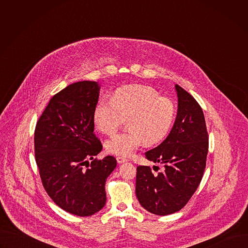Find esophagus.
<instances>
[{
	"label": "esophagus",
	"instance_id": "1",
	"mask_svg": "<svg viewBox=\"0 0 248 248\" xmlns=\"http://www.w3.org/2000/svg\"><path fill=\"white\" fill-rule=\"evenodd\" d=\"M128 160L126 158H124V157H117V162L119 164H122V163H124V162H127Z\"/></svg>",
	"mask_w": 248,
	"mask_h": 248
}]
</instances>
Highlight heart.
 Wrapping results in <instances>:
<instances>
[{
  "label": "heart",
  "instance_id": "heart-1",
  "mask_svg": "<svg viewBox=\"0 0 248 248\" xmlns=\"http://www.w3.org/2000/svg\"><path fill=\"white\" fill-rule=\"evenodd\" d=\"M126 118L128 129L106 141L105 148L110 154L128 157L144 141L159 142L173 124L175 105L151 87L132 84L118 88L111 100L101 98L94 107V125L104 134L115 133Z\"/></svg>",
  "mask_w": 248,
  "mask_h": 248
}]
</instances>
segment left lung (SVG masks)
<instances>
[{
  "instance_id": "1",
  "label": "left lung",
  "mask_w": 248,
  "mask_h": 248,
  "mask_svg": "<svg viewBox=\"0 0 248 248\" xmlns=\"http://www.w3.org/2000/svg\"><path fill=\"white\" fill-rule=\"evenodd\" d=\"M174 88L178 114L173 126L160 145L145 152L146 159L162 164L164 170L154 173L149 166L136 169V197L145 210L158 216L175 213L186 206L202 180L208 153L201 107L180 85Z\"/></svg>"
}]
</instances>
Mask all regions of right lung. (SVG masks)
<instances>
[{
    "label": "right lung",
    "instance_id": "1",
    "mask_svg": "<svg viewBox=\"0 0 248 248\" xmlns=\"http://www.w3.org/2000/svg\"><path fill=\"white\" fill-rule=\"evenodd\" d=\"M99 91L96 81L68 85L52 97L34 133L35 160L45 190L60 208L80 217L105 206L106 180L117 166L113 156L95 158L103 148L93 123Z\"/></svg>",
    "mask_w": 248,
    "mask_h": 248
}]
</instances>
